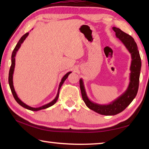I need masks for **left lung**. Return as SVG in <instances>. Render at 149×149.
Wrapping results in <instances>:
<instances>
[{"mask_svg": "<svg viewBox=\"0 0 149 149\" xmlns=\"http://www.w3.org/2000/svg\"><path fill=\"white\" fill-rule=\"evenodd\" d=\"M116 36L119 39L132 55V64L130 67V81L127 90L114 101L108 104H99L93 102L87 97L85 92L84 81L79 79V86L83 100L87 107L100 114L106 116L116 115L124 110L129 106L137 95L139 83L141 68V60L137 45L133 37L116 27H112Z\"/></svg>", "mask_w": 149, "mask_h": 149, "instance_id": "8db88e82", "label": "left lung"}]
</instances>
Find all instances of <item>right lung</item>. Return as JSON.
I'll list each match as a JSON object with an SVG mask.
<instances>
[{
    "instance_id": "right-lung-1",
    "label": "right lung",
    "mask_w": 149,
    "mask_h": 149,
    "mask_svg": "<svg viewBox=\"0 0 149 149\" xmlns=\"http://www.w3.org/2000/svg\"><path fill=\"white\" fill-rule=\"evenodd\" d=\"M29 35V33H26V34H24L23 36L21 37V39L19 40V41L17 42V43L16 45V46L15 47L14 49L13 50V52H12V64H11V66H10V71H9V76H8V83H9V85H10V89H11V91L12 95L14 96V98L15 99V100H16V102L18 103L19 105H21L22 107H24L25 108H26V109H28L29 110H32V111H38L40 110H42V109H45V108H47L50 107H51L53 104H54L56 102L58 99V97H59V91H60V87L62 85V84H64V82L65 81V80L67 79V77H68V75H70V74H71L72 72H68L66 74H65L64 77H62V79L61 80V82L60 83V85H59V87H58V93H57V95L56 97H55V99L51 101L49 103H48V104H45L42 106L41 107H39V108H33L29 107V106L27 105L24 103L21 100H20L18 97H17V95L16 94V91H15L14 90V85H13V74H14V68H15V56H16V52L18 49H19V47H21V45L22 44V42L24 41V40L26 39V37L28 36Z\"/></svg>"
}]
</instances>
